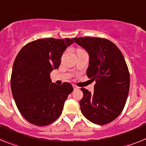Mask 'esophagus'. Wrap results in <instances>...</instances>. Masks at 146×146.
I'll use <instances>...</instances> for the list:
<instances>
[{
    "label": "esophagus",
    "instance_id": "1",
    "mask_svg": "<svg viewBox=\"0 0 146 146\" xmlns=\"http://www.w3.org/2000/svg\"><path fill=\"white\" fill-rule=\"evenodd\" d=\"M73 88H74V90H78V89H79V87L75 85H73Z\"/></svg>",
    "mask_w": 146,
    "mask_h": 146
}]
</instances>
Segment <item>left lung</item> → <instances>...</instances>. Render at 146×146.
Here are the masks:
<instances>
[{
    "label": "left lung",
    "mask_w": 146,
    "mask_h": 146,
    "mask_svg": "<svg viewBox=\"0 0 146 146\" xmlns=\"http://www.w3.org/2000/svg\"><path fill=\"white\" fill-rule=\"evenodd\" d=\"M73 40L89 54L86 74L96 80L94 93L81 88V111L92 123L106 125L117 117L124 109L130 86L129 68L122 52L111 41L91 37Z\"/></svg>",
    "instance_id": "1"
}]
</instances>
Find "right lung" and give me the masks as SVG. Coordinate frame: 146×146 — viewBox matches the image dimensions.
I'll return each instance as SVG.
<instances>
[{
    "label": "right lung",
    "mask_w": 146,
    "mask_h": 146,
    "mask_svg": "<svg viewBox=\"0 0 146 146\" xmlns=\"http://www.w3.org/2000/svg\"><path fill=\"white\" fill-rule=\"evenodd\" d=\"M73 43L69 38L38 39L17 54L11 76L12 93L21 114L32 124L49 125L62 114L73 87L52 83L50 73L59 68L63 52Z\"/></svg>",
    "instance_id": "right-lung-1"
}]
</instances>
